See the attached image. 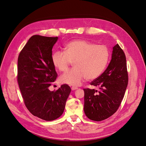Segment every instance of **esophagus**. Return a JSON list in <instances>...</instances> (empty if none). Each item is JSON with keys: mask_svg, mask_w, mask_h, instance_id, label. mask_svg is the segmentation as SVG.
Segmentation results:
<instances>
[{"mask_svg": "<svg viewBox=\"0 0 146 146\" xmlns=\"http://www.w3.org/2000/svg\"><path fill=\"white\" fill-rule=\"evenodd\" d=\"M77 87H74V86H72V88H71V90H72V91H74V90H77Z\"/></svg>", "mask_w": 146, "mask_h": 146, "instance_id": "esophagus-1", "label": "esophagus"}]
</instances>
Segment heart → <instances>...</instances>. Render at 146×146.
Segmentation results:
<instances>
[{"instance_id": "1", "label": "heart", "mask_w": 146, "mask_h": 146, "mask_svg": "<svg viewBox=\"0 0 146 146\" xmlns=\"http://www.w3.org/2000/svg\"><path fill=\"white\" fill-rule=\"evenodd\" d=\"M110 57L107 46L78 39L67 44L64 52L57 50L53 53L52 61L61 72L67 70L74 62V68L61 75L60 80L62 83L77 86L86 78L92 80L99 77L108 65Z\"/></svg>"}]
</instances>
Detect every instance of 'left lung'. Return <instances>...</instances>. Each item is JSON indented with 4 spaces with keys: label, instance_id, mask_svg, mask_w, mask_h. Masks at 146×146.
<instances>
[{
    "label": "left lung",
    "instance_id": "obj_1",
    "mask_svg": "<svg viewBox=\"0 0 146 146\" xmlns=\"http://www.w3.org/2000/svg\"><path fill=\"white\" fill-rule=\"evenodd\" d=\"M111 60L107 69L90 83L99 91L85 88L84 112L91 120L101 121L112 116L125 94L129 76L126 57L118 44L113 48Z\"/></svg>",
    "mask_w": 146,
    "mask_h": 146
}]
</instances>
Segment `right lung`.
Returning a JSON list of instances; mask_svg holds the SVG:
<instances>
[{"mask_svg": "<svg viewBox=\"0 0 146 146\" xmlns=\"http://www.w3.org/2000/svg\"><path fill=\"white\" fill-rule=\"evenodd\" d=\"M58 37L33 35L19 53L17 82L26 107L33 116L50 121L62 115L71 89L66 84L48 90L58 76L52 61Z\"/></svg>", "mask_w": 146, "mask_h": 146, "instance_id": "obj_1", "label": "right lung"}]
</instances>
